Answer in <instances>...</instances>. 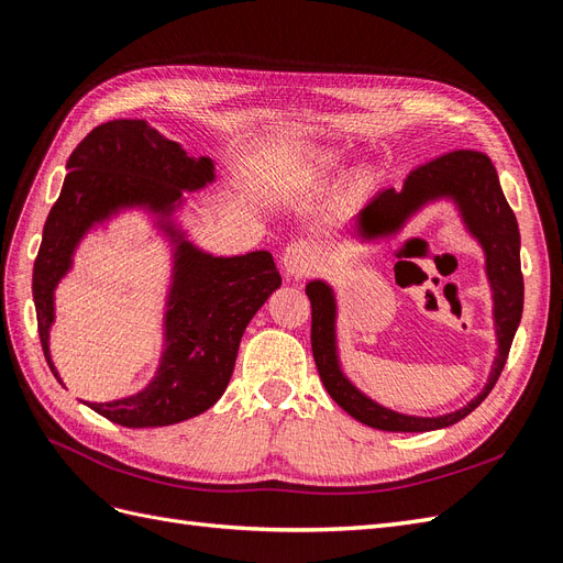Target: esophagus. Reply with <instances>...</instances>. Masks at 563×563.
Returning a JSON list of instances; mask_svg holds the SVG:
<instances>
[{
	"mask_svg": "<svg viewBox=\"0 0 563 563\" xmlns=\"http://www.w3.org/2000/svg\"><path fill=\"white\" fill-rule=\"evenodd\" d=\"M322 247L316 241H295L285 247L283 264L292 278H308L320 266Z\"/></svg>",
	"mask_w": 563,
	"mask_h": 563,
	"instance_id": "1",
	"label": "esophagus"
}]
</instances>
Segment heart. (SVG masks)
Returning <instances> with one entry per match:
<instances>
[{
    "label": "heart",
    "instance_id": "b5f03b06",
    "mask_svg": "<svg viewBox=\"0 0 563 563\" xmlns=\"http://www.w3.org/2000/svg\"><path fill=\"white\" fill-rule=\"evenodd\" d=\"M334 163H336V156H332V154L316 158V166H318V168H330V166H334Z\"/></svg>",
    "mask_w": 563,
    "mask_h": 563
}]
</instances>
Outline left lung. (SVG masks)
<instances>
[{"instance_id": "8db88e82", "label": "left lung", "mask_w": 563, "mask_h": 563, "mask_svg": "<svg viewBox=\"0 0 563 563\" xmlns=\"http://www.w3.org/2000/svg\"><path fill=\"white\" fill-rule=\"evenodd\" d=\"M453 196L461 206L463 220L467 222L479 243L486 250V271L494 287L496 299V328L500 353L496 367L488 378L486 388L467 407L440 416V419H416V416H402L390 409H384L357 393L349 378L341 374L336 351H334V297L332 289L316 280L308 283L306 295L311 299V349L316 357V367L328 388L332 400L351 413L360 423L395 430V432H426L459 423L461 419L477 409L484 397L492 393L496 380L507 362L517 324L523 311V276L519 262V227L512 208L507 206L498 173L492 158L477 150H451L438 158L409 173L405 189L397 194L395 189H384L378 196L360 210V224L367 235L393 233L400 229L402 220L423 206L428 198Z\"/></svg>"}]
</instances>
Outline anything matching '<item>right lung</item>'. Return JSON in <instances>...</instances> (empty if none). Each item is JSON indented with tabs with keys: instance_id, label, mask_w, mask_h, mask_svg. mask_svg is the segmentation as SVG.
<instances>
[{
	"instance_id": "obj_1",
	"label": "right lung",
	"mask_w": 563,
	"mask_h": 563,
	"mask_svg": "<svg viewBox=\"0 0 563 563\" xmlns=\"http://www.w3.org/2000/svg\"><path fill=\"white\" fill-rule=\"evenodd\" d=\"M67 170L32 271L42 349L58 380L48 355L53 289L81 235L121 206L170 210L183 189H198L214 177L210 158H189L177 142L133 119L96 125L67 158ZM278 287V268L264 250L224 260L179 243L168 349L158 374L133 397L88 407L125 428L173 426L203 413L229 386L247 322Z\"/></svg>"
}]
</instances>
